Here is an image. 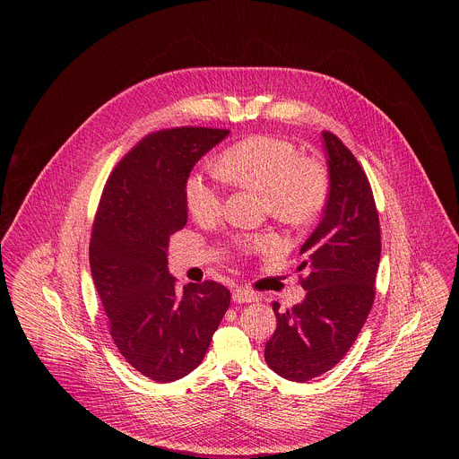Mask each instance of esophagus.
<instances>
[{"label":"esophagus","instance_id":"34e87169","mask_svg":"<svg viewBox=\"0 0 459 459\" xmlns=\"http://www.w3.org/2000/svg\"><path fill=\"white\" fill-rule=\"evenodd\" d=\"M232 299L236 303H252V301H257V294L247 287H239L232 292Z\"/></svg>","mask_w":459,"mask_h":459}]
</instances>
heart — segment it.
<instances>
[{
    "instance_id": "1",
    "label": "heart",
    "mask_w": 459,
    "mask_h": 459,
    "mask_svg": "<svg viewBox=\"0 0 459 459\" xmlns=\"http://www.w3.org/2000/svg\"><path fill=\"white\" fill-rule=\"evenodd\" d=\"M218 174L238 186L265 195L269 212L287 223H307L325 205L329 176L321 163L303 158L289 140L254 136L229 147L218 160ZM186 211L200 221L212 220L221 209V190L205 176L194 172L185 181ZM236 245L243 250H273L271 234L241 236Z\"/></svg>"
}]
</instances>
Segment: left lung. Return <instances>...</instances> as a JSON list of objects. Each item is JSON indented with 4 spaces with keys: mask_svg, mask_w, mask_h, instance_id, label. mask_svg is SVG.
<instances>
[{
    "mask_svg": "<svg viewBox=\"0 0 459 459\" xmlns=\"http://www.w3.org/2000/svg\"><path fill=\"white\" fill-rule=\"evenodd\" d=\"M331 190L323 218L303 243L299 276L307 296L280 310L265 345L267 365L285 379L308 381L338 365L356 342L376 296L379 218L365 170L345 143L323 130Z\"/></svg>",
    "mask_w": 459,
    "mask_h": 459,
    "instance_id": "1",
    "label": "left lung"
}]
</instances>
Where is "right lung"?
Here are the masks:
<instances>
[{
	"label": "right lung",
	"instance_id": "add662e5",
	"mask_svg": "<svg viewBox=\"0 0 459 459\" xmlns=\"http://www.w3.org/2000/svg\"><path fill=\"white\" fill-rule=\"evenodd\" d=\"M230 130L174 126L147 134L110 172L96 211L89 259L119 354L156 383L198 367L229 305L216 281L178 290L169 238L186 225L185 181Z\"/></svg>",
	"mask_w": 459,
	"mask_h": 459
}]
</instances>
